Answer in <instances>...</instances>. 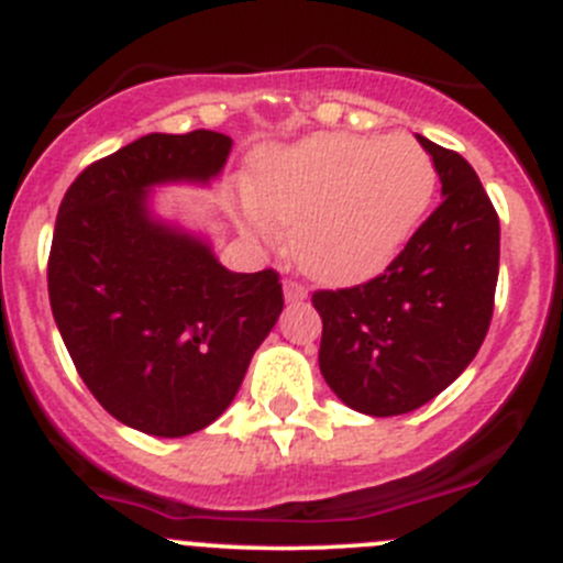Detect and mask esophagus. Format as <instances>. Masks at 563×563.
<instances>
[{
    "label": "esophagus",
    "instance_id": "esophagus-1",
    "mask_svg": "<svg viewBox=\"0 0 563 563\" xmlns=\"http://www.w3.org/2000/svg\"><path fill=\"white\" fill-rule=\"evenodd\" d=\"M283 294H286V302H302V299L308 297L305 286H299V283H294V280H286V286H283Z\"/></svg>",
    "mask_w": 563,
    "mask_h": 563
}]
</instances>
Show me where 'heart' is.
I'll return each instance as SVG.
<instances>
[{
  "label": "heart",
  "instance_id": "1",
  "mask_svg": "<svg viewBox=\"0 0 563 563\" xmlns=\"http://www.w3.org/2000/svg\"><path fill=\"white\" fill-rule=\"evenodd\" d=\"M438 167L407 134H316L269 156L253 181L247 231H288L299 272L352 286L385 269L432 206Z\"/></svg>",
  "mask_w": 563,
  "mask_h": 563
}]
</instances>
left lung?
Instances as JSON below:
<instances>
[{
	"label": "left lung",
	"instance_id": "left-lung-1",
	"mask_svg": "<svg viewBox=\"0 0 563 563\" xmlns=\"http://www.w3.org/2000/svg\"><path fill=\"white\" fill-rule=\"evenodd\" d=\"M443 203L363 286L316 291L319 368L346 407L374 418L412 412L471 365L489 330L500 222L476 170L427 136Z\"/></svg>",
	"mask_w": 563,
	"mask_h": 563
}]
</instances>
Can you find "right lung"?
Segmentation results:
<instances>
[{"instance_id": "add662e5", "label": "right lung", "mask_w": 563, "mask_h": 563, "mask_svg": "<svg viewBox=\"0 0 563 563\" xmlns=\"http://www.w3.org/2000/svg\"><path fill=\"white\" fill-rule=\"evenodd\" d=\"M220 131L145 134L79 173L59 203L48 302L96 401L136 432L187 438L236 396L283 310L275 269L228 272L209 239L151 211L162 184H209Z\"/></svg>"}]
</instances>
